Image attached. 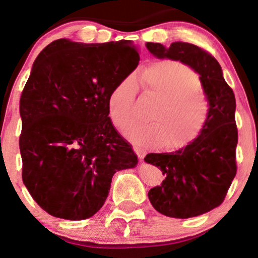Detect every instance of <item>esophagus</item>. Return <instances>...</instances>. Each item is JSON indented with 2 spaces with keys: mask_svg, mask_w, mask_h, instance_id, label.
<instances>
[{
  "mask_svg": "<svg viewBox=\"0 0 258 258\" xmlns=\"http://www.w3.org/2000/svg\"><path fill=\"white\" fill-rule=\"evenodd\" d=\"M133 149H135V152L137 153V156H138L139 159L140 160L144 159V157H145V151L142 150V149H139V147H137V146L133 147Z\"/></svg>",
  "mask_w": 258,
  "mask_h": 258,
  "instance_id": "esophagus-1",
  "label": "esophagus"
}]
</instances>
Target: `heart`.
<instances>
[{"label":"heart","instance_id":"1","mask_svg":"<svg viewBox=\"0 0 258 258\" xmlns=\"http://www.w3.org/2000/svg\"><path fill=\"white\" fill-rule=\"evenodd\" d=\"M139 84L159 100L151 115L154 122L132 125L125 137L138 147L166 146L179 150L195 142L207 126L210 107L201 92V80L190 67L172 60L154 62L138 77ZM137 85L133 78L120 81L108 95L112 122L123 130L132 121Z\"/></svg>","mask_w":258,"mask_h":258}]
</instances>
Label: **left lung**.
<instances>
[{"instance_id":"obj_1","label":"left lung","mask_w":258,"mask_h":258,"mask_svg":"<svg viewBox=\"0 0 258 258\" xmlns=\"http://www.w3.org/2000/svg\"><path fill=\"white\" fill-rule=\"evenodd\" d=\"M146 48L158 59L180 61L199 74L210 107L207 126L195 142L176 152L149 153L144 159L165 176L161 185L149 191L152 207L167 217H196L223 203L236 176L235 94L218 61L202 48L180 41L170 47L147 42Z\"/></svg>"}]
</instances>
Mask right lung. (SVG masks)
Returning a JSON list of instances; mask_svg holds the SVG:
<instances>
[{
	"mask_svg": "<svg viewBox=\"0 0 258 258\" xmlns=\"http://www.w3.org/2000/svg\"><path fill=\"white\" fill-rule=\"evenodd\" d=\"M132 41H53L34 61L20 99L22 179L57 218L81 221L100 210L116 171L138 163L108 116L112 89L139 63Z\"/></svg>",
	"mask_w": 258,
	"mask_h": 258,
	"instance_id": "right-lung-1",
	"label": "right lung"
}]
</instances>
